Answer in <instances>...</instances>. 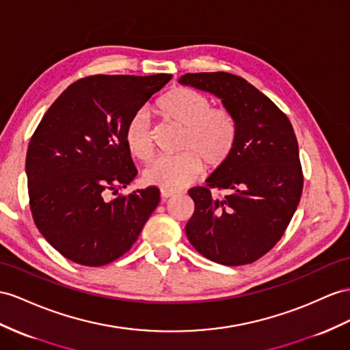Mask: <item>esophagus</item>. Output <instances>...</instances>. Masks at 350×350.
<instances>
[{
	"mask_svg": "<svg viewBox=\"0 0 350 350\" xmlns=\"http://www.w3.org/2000/svg\"><path fill=\"white\" fill-rule=\"evenodd\" d=\"M177 191H173V189H161V198H163L164 201L172 198V196H176Z\"/></svg>",
	"mask_w": 350,
	"mask_h": 350,
	"instance_id": "34e87169",
	"label": "esophagus"
}]
</instances>
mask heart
<instances>
[{
  "mask_svg": "<svg viewBox=\"0 0 350 350\" xmlns=\"http://www.w3.org/2000/svg\"><path fill=\"white\" fill-rule=\"evenodd\" d=\"M164 121L182 127L174 157H158L143 172V182L163 189H177L198 176L201 165L214 172L234 155L239 124L228 107H213L210 98L189 87L173 88L157 103ZM125 145L130 154L148 161L154 152L152 130L145 112H137L125 129Z\"/></svg>",
  "mask_w": 350,
  "mask_h": 350,
  "instance_id": "obj_1",
  "label": "heart"
}]
</instances>
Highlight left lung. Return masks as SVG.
<instances>
[{
    "label": "left lung",
    "instance_id": "left-lung-1",
    "mask_svg": "<svg viewBox=\"0 0 350 350\" xmlns=\"http://www.w3.org/2000/svg\"><path fill=\"white\" fill-rule=\"evenodd\" d=\"M178 83L221 98L239 124L234 155L207 185L189 191L195 211L185 228L187 239L211 262L253 263L281 239L300 202L303 173L293 125L271 98L238 75L185 74ZM211 189L227 193L216 197Z\"/></svg>",
    "mask_w": 350,
    "mask_h": 350
}]
</instances>
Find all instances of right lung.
<instances>
[{
  "instance_id": "right-lung-1",
  "label": "right lung",
  "mask_w": 350,
  "mask_h": 350,
  "mask_svg": "<svg viewBox=\"0 0 350 350\" xmlns=\"http://www.w3.org/2000/svg\"><path fill=\"white\" fill-rule=\"evenodd\" d=\"M172 75L78 79L44 113L26 152L35 225L78 265L103 266L127 253L159 204L149 186L106 201L136 177L125 129Z\"/></svg>"
}]
</instances>
